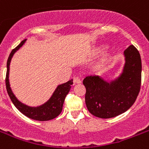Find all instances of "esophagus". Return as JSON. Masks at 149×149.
I'll return each mask as SVG.
<instances>
[{
  "label": "esophagus",
  "mask_w": 149,
  "mask_h": 149,
  "mask_svg": "<svg viewBox=\"0 0 149 149\" xmlns=\"http://www.w3.org/2000/svg\"><path fill=\"white\" fill-rule=\"evenodd\" d=\"M73 81L74 84H80L81 82V81L80 78H78V77H74V78H73Z\"/></svg>",
  "instance_id": "obj_1"
}]
</instances>
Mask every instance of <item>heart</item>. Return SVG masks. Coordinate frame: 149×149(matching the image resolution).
Wrapping results in <instances>:
<instances>
[{
	"label": "heart",
	"instance_id": "b5f03b06",
	"mask_svg": "<svg viewBox=\"0 0 149 149\" xmlns=\"http://www.w3.org/2000/svg\"><path fill=\"white\" fill-rule=\"evenodd\" d=\"M101 50H102V47H97L95 49V53H98ZM108 53H104V54L101 56V58H100L99 61H98V65H99V66L104 65V64L106 63L107 61H108Z\"/></svg>",
	"mask_w": 149,
	"mask_h": 149
}]
</instances>
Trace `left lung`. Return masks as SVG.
Wrapping results in <instances>:
<instances>
[{
	"mask_svg": "<svg viewBox=\"0 0 149 149\" xmlns=\"http://www.w3.org/2000/svg\"><path fill=\"white\" fill-rule=\"evenodd\" d=\"M125 64L121 75L107 82L100 76H87L83 80L85 103L89 112L97 118L116 117L135 103L141 88V60L139 51L130 45L124 52Z\"/></svg>",
	"mask_w": 149,
	"mask_h": 149,
	"instance_id": "1",
	"label": "left lung"
}]
</instances>
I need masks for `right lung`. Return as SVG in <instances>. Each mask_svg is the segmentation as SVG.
Masks as SVG:
<instances>
[{
    "label": "right lung",
    "instance_id": "right-lung-1",
    "mask_svg": "<svg viewBox=\"0 0 149 149\" xmlns=\"http://www.w3.org/2000/svg\"><path fill=\"white\" fill-rule=\"evenodd\" d=\"M26 41L25 40L21 41L20 45H17L14 49H13L10 52V55L8 57V62H7V73H6V88L8 91V95L10 97L11 102L23 115L28 117L31 119L37 120V121H48L52 120L57 116L60 115V113L62 111V107L64 102H65V97L68 94L69 91L71 88V84H73V80L68 81L65 84H60L57 87V88L53 93L47 102L38 107H30L26 104L21 103L20 101L17 100L15 95L11 91L9 83V69H10V60L12 58L13 55Z\"/></svg>",
    "mask_w": 149,
    "mask_h": 149
}]
</instances>
